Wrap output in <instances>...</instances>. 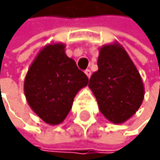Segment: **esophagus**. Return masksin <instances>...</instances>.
<instances>
[{"mask_svg": "<svg viewBox=\"0 0 160 160\" xmlns=\"http://www.w3.org/2000/svg\"><path fill=\"white\" fill-rule=\"evenodd\" d=\"M85 73H86V75H87L88 78H90V76H91V70L90 69H86L85 70Z\"/></svg>", "mask_w": 160, "mask_h": 160, "instance_id": "34e87169", "label": "esophagus"}]
</instances>
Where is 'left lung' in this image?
Here are the masks:
<instances>
[{"mask_svg":"<svg viewBox=\"0 0 160 160\" xmlns=\"http://www.w3.org/2000/svg\"><path fill=\"white\" fill-rule=\"evenodd\" d=\"M98 70L89 87L101 114L108 121L121 124L136 114L144 99V84L128 53L118 42L99 50Z\"/></svg>","mask_w":160,"mask_h":160,"instance_id":"left-lung-1","label":"left lung"}]
</instances>
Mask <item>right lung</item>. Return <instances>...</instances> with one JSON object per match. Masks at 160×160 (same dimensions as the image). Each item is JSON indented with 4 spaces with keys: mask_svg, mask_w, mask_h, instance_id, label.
Here are the masks:
<instances>
[{
    "mask_svg": "<svg viewBox=\"0 0 160 160\" xmlns=\"http://www.w3.org/2000/svg\"><path fill=\"white\" fill-rule=\"evenodd\" d=\"M89 82L73 59L65 53V44L44 46L30 66L23 90L31 108L49 125L64 121L76 93Z\"/></svg>",
    "mask_w": 160,
    "mask_h": 160,
    "instance_id": "1",
    "label": "right lung"
}]
</instances>
